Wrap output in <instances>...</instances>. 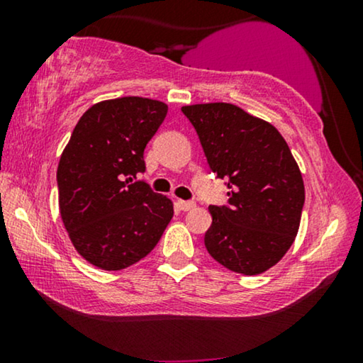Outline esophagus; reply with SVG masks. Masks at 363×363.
I'll list each match as a JSON object with an SVG mask.
<instances>
[{
	"label": "esophagus",
	"instance_id": "obj_1",
	"mask_svg": "<svg viewBox=\"0 0 363 363\" xmlns=\"http://www.w3.org/2000/svg\"><path fill=\"white\" fill-rule=\"evenodd\" d=\"M177 206L180 208L182 211H190V210H193V208H195V203H193V201H185V200H178L177 201Z\"/></svg>",
	"mask_w": 363,
	"mask_h": 363
}]
</instances>
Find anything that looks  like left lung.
Instances as JSON below:
<instances>
[{
	"label": "left lung",
	"instance_id": "obj_1",
	"mask_svg": "<svg viewBox=\"0 0 363 363\" xmlns=\"http://www.w3.org/2000/svg\"><path fill=\"white\" fill-rule=\"evenodd\" d=\"M211 172L226 180L228 205L215 206L205 246L215 261L245 276L281 261L299 230L304 182L287 143L269 122L225 102L182 107Z\"/></svg>",
	"mask_w": 363,
	"mask_h": 363
}]
</instances>
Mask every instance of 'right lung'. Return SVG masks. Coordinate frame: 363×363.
Wrapping results in <instances>:
<instances>
[{
    "label": "right lung",
    "mask_w": 363,
    "mask_h": 363,
    "mask_svg": "<svg viewBox=\"0 0 363 363\" xmlns=\"http://www.w3.org/2000/svg\"><path fill=\"white\" fill-rule=\"evenodd\" d=\"M167 104L143 97L99 102L79 118L57 167L59 211L74 247L106 271L143 259L173 218V203L138 173Z\"/></svg>",
    "instance_id": "add662e5"
}]
</instances>
